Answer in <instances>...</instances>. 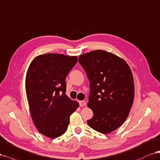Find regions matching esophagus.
Returning <instances> with one entry per match:
<instances>
[{
	"instance_id": "34e87169",
	"label": "esophagus",
	"mask_w": 160,
	"mask_h": 160,
	"mask_svg": "<svg viewBox=\"0 0 160 160\" xmlns=\"http://www.w3.org/2000/svg\"><path fill=\"white\" fill-rule=\"evenodd\" d=\"M79 104L80 106H84L86 105V102L85 101H79Z\"/></svg>"
}]
</instances>
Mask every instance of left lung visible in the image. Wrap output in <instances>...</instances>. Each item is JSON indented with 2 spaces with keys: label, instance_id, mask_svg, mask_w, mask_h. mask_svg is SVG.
Listing matches in <instances>:
<instances>
[{
  "label": "left lung",
  "instance_id": "8db88e82",
  "mask_svg": "<svg viewBox=\"0 0 160 160\" xmlns=\"http://www.w3.org/2000/svg\"><path fill=\"white\" fill-rule=\"evenodd\" d=\"M78 62L90 82L88 106L94 116L87 123L104 134L121 126L130 113L134 98V83L126 62L105 50L79 56Z\"/></svg>",
  "mask_w": 160,
  "mask_h": 160
}]
</instances>
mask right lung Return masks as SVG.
<instances>
[{"label":"right lung","mask_w":160,"mask_h":160,"mask_svg":"<svg viewBox=\"0 0 160 160\" xmlns=\"http://www.w3.org/2000/svg\"><path fill=\"white\" fill-rule=\"evenodd\" d=\"M77 60L76 56L50 53L37 56L29 66L25 86L30 114L45 136L64 134L70 115L79 106L66 94V77Z\"/></svg>","instance_id":"obj_1"}]
</instances>
